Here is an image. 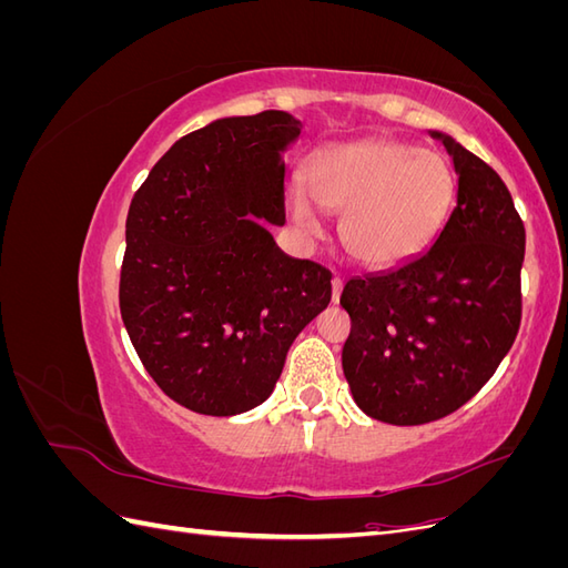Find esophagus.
<instances>
[{
	"mask_svg": "<svg viewBox=\"0 0 568 568\" xmlns=\"http://www.w3.org/2000/svg\"><path fill=\"white\" fill-rule=\"evenodd\" d=\"M341 288H343V280L334 277V280H332V303H338V298H341Z\"/></svg>",
	"mask_w": 568,
	"mask_h": 568,
	"instance_id": "obj_1",
	"label": "esophagus"
}]
</instances>
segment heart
I'll list each match as a JSON object with an SVG mask.
<instances>
[{
  "label": "heart",
  "mask_w": 568,
  "mask_h": 568,
  "mask_svg": "<svg viewBox=\"0 0 568 568\" xmlns=\"http://www.w3.org/2000/svg\"><path fill=\"white\" fill-rule=\"evenodd\" d=\"M455 199V175L434 151L388 136L326 144L286 189V213L305 236H320L322 212L338 213V236L357 263L393 267L417 257L440 232Z\"/></svg>",
  "instance_id": "obj_1"
}]
</instances>
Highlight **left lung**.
I'll return each mask as SVG.
<instances>
[{"label": "left lung", "instance_id": "left-lung-1", "mask_svg": "<svg viewBox=\"0 0 568 568\" xmlns=\"http://www.w3.org/2000/svg\"><path fill=\"white\" fill-rule=\"evenodd\" d=\"M428 134L455 165L448 222L417 257L353 277L341 294L353 324L341 353L353 400L395 426L440 419L474 398L521 322L526 232L507 186L450 134Z\"/></svg>", "mask_w": 568, "mask_h": 568}]
</instances>
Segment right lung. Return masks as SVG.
<instances>
[{
    "instance_id": "right-lung-1",
    "label": "right lung",
    "mask_w": 568,
    "mask_h": 568,
    "mask_svg": "<svg viewBox=\"0 0 568 568\" xmlns=\"http://www.w3.org/2000/svg\"><path fill=\"white\" fill-rule=\"evenodd\" d=\"M286 111L217 118L184 134L130 203L120 315L165 395L211 417L274 390L294 338L332 301V272L286 255Z\"/></svg>"
}]
</instances>
